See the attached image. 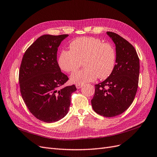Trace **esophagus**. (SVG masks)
<instances>
[{
	"mask_svg": "<svg viewBox=\"0 0 157 157\" xmlns=\"http://www.w3.org/2000/svg\"><path fill=\"white\" fill-rule=\"evenodd\" d=\"M82 84H77V85H76V87H77V89H80V88H82Z\"/></svg>",
	"mask_w": 157,
	"mask_h": 157,
	"instance_id": "34e87169",
	"label": "esophagus"
}]
</instances>
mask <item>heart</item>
<instances>
[{
	"instance_id": "b5f03b06",
	"label": "heart",
	"mask_w": 157,
	"mask_h": 157,
	"mask_svg": "<svg viewBox=\"0 0 157 157\" xmlns=\"http://www.w3.org/2000/svg\"><path fill=\"white\" fill-rule=\"evenodd\" d=\"M70 50H61L58 64L61 71L70 73L79 68L83 62L84 68L71 75V82L83 84L93 82L98 77L105 79L115 69L117 53L114 46L94 37H80L69 44Z\"/></svg>"
}]
</instances>
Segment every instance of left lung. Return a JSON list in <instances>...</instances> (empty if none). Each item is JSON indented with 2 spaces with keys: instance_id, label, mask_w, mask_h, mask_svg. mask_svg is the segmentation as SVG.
I'll return each instance as SVG.
<instances>
[{
  "instance_id": "8db88e82",
  "label": "left lung",
  "mask_w": 157,
  "mask_h": 157,
  "mask_svg": "<svg viewBox=\"0 0 157 157\" xmlns=\"http://www.w3.org/2000/svg\"><path fill=\"white\" fill-rule=\"evenodd\" d=\"M107 34L116 46V65L107 79L95 85L91 103L99 115L113 117L124 113L134 101L138 87L140 59L129 42L115 33Z\"/></svg>"
}]
</instances>
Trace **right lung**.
<instances>
[{
  "label": "right lung",
  "mask_w": 157,
  "mask_h": 157,
  "mask_svg": "<svg viewBox=\"0 0 157 157\" xmlns=\"http://www.w3.org/2000/svg\"><path fill=\"white\" fill-rule=\"evenodd\" d=\"M68 35L40 36L27 49L19 71L22 98L29 111L45 122L58 121L67 115L75 85L59 88L67 81L58 64L57 52Z\"/></svg>",
  "instance_id": "add662e5"
}]
</instances>
